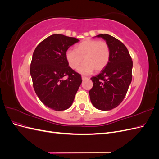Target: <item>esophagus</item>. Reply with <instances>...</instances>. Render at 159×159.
Wrapping results in <instances>:
<instances>
[{"instance_id":"1","label":"esophagus","mask_w":159,"mask_h":159,"mask_svg":"<svg viewBox=\"0 0 159 159\" xmlns=\"http://www.w3.org/2000/svg\"><path fill=\"white\" fill-rule=\"evenodd\" d=\"M81 79H82V80H88V78H86V77L82 76V77H81Z\"/></svg>"}]
</instances>
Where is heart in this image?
I'll return each instance as SVG.
<instances>
[{
	"label": "heart",
	"instance_id": "obj_1",
	"mask_svg": "<svg viewBox=\"0 0 159 159\" xmlns=\"http://www.w3.org/2000/svg\"><path fill=\"white\" fill-rule=\"evenodd\" d=\"M66 58L72 69H77L81 62L84 63L78 69L80 73L91 74L94 71L103 70L110 59V48L107 43L95 39H86L75 47V50H68Z\"/></svg>",
	"mask_w": 159,
	"mask_h": 159
}]
</instances>
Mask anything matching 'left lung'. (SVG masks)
<instances>
[{
    "label": "left lung",
    "instance_id": "left-lung-1",
    "mask_svg": "<svg viewBox=\"0 0 159 159\" xmlns=\"http://www.w3.org/2000/svg\"><path fill=\"white\" fill-rule=\"evenodd\" d=\"M102 38L110 48L108 64L100 74L92 77L93 88L89 91L91 102L102 111L114 109L125 97L132 80L133 61L126 46L121 42L106 34Z\"/></svg>",
    "mask_w": 159,
    "mask_h": 159
}]
</instances>
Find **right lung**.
I'll return each mask as SVG.
<instances>
[{
  "label": "right lung",
  "mask_w": 159,
  "mask_h": 159,
  "mask_svg": "<svg viewBox=\"0 0 159 159\" xmlns=\"http://www.w3.org/2000/svg\"><path fill=\"white\" fill-rule=\"evenodd\" d=\"M79 41L56 34L41 42L33 53L30 71L34 89L41 102L53 110L68 109L82 81L66 58V51Z\"/></svg>",
  "instance_id": "add662e5"
}]
</instances>
